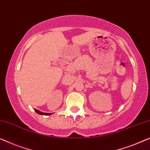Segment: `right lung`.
Wrapping results in <instances>:
<instances>
[{
    "label": "right lung",
    "mask_w": 150,
    "mask_h": 150,
    "mask_svg": "<svg viewBox=\"0 0 150 150\" xmlns=\"http://www.w3.org/2000/svg\"><path fill=\"white\" fill-rule=\"evenodd\" d=\"M35 111L38 114H40V115H46V116H48V115H50L51 113H45V112H40L39 110H36V109H35Z\"/></svg>",
    "instance_id": "add662e5"
}]
</instances>
